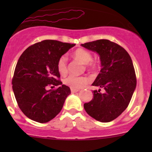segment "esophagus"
Segmentation results:
<instances>
[{"label": "esophagus", "mask_w": 152, "mask_h": 152, "mask_svg": "<svg viewBox=\"0 0 152 152\" xmlns=\"http://www.w3.org/2000/svg\"><path fill=\"white\" fill-rule=\"evenodd\" d=\"M78 91H79V89H78V88H71V93H76V92H78Z\"/></svg>", "instance_id": "esophagus-1"}]
</instances>
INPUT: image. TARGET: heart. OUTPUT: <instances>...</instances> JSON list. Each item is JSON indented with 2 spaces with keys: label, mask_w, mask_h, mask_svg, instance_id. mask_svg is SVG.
I'll list each match as a JSON object with an SVG mask.
<instances>
[{
  "label": "heart",
  "mask_w": 152,
  "mask_h": 152,
  "mask_svg": "<svg viewBox=\"0 0 152 152\" xmlns=\"http://www.w3.org/2000/svg\"><path fill=\"white\" fill-rule=\"evenodd\" d=\"M75 58H78L83 64H86L88 67L91 70H94L98 67L99 64L96 61L92 60V53L89 50L84 48H78L73 53ZM57 70L62 76H64L68 72V59L66 56H62L57 61ZM89 79L86 76H67L64 78V83L67 86L73 88H80L84 86L88 83Z\"/></svg>",
  "instance_id": "1"
}]
</instances>
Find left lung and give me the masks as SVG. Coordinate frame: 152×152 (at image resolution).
<instances>
[{
    "instance_id": "obj_1",
    "label": "left lung",
    "mask_w": 152,
    "mask_h": 152,
    "mask_svg": "<svg viewBox=\"0 0 152 152\" xmlns=\"http://www.w3.org/2000/svg\"><path fill=\"white\" fill-rule=\"evenodd\" d=\"M100 56L102 69L92 86L104 88L93 91L94 98L83 104L89 116L101 122H109L122 114L129 104L137 86V77L129 54L109 40L100 39L81 44Z\"/></svg>"
}]
</instances>
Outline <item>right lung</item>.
<instances>
[{"label":"right lung","instance_id":"1","mask_svg":"<svg viewBox=\"0 0 152 152\" xmlns=\"http://www.w3.org/2000/svg\"><path fill=\"white\" fill-rule=\"evenodd\" d=\"M75 45L44 40L31 45L20 56L12 87L19 108L30 119L46 123L61 111L71 90L62 84L57 61ZM48 86L57 88L47 90Z\"/></svg>","mask_w":152,"mask_h":152}]
</instances>
